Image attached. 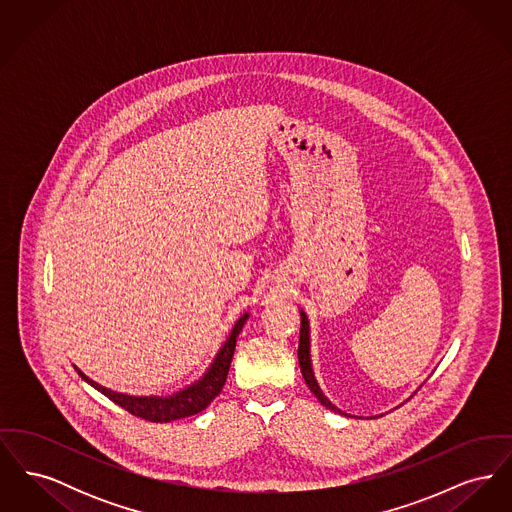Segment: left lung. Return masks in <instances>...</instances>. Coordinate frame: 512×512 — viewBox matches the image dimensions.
I'll use <instances>...</instances> for the list:
<instances>
[{
	"label": "left lung",
	"mask_w": 512,
	"mask_h": 512,
	"mask_svg": "<svg viewBox=\"0 0 512 512\" xmlns=\"http://www.w3.org/2000/svg\"><path fill=\"white\" fill-rule=\"evenodd\" d=\"M297 357H299L301 374H303V378H305L309 390L315 393V397H317L318 401H320L326 409H330V411H334V413L345 414L341 413L340 409H338L334 403H330V399L322 393L320 386H318L315 372H313V365H311V334H309V318L305 315V311H301V334H299Z\"/></svg>",
	"instance_id": "8db88e82"
}]
</instances>
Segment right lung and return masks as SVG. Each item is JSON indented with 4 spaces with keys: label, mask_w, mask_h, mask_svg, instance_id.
<instances>
[{
    "label": "right lung",
    "mask_w": 512,
    "mask_h": 512,
    "mask_svg": "<svg viewBox=\"0 0 512 512\" xmlns=\"http://www.w3.org/2000/svg\"><path fill=\"white\" fill-rule=\"evenodd\" d=\"M247 318H249V313H245L236 320L230 336L220 347L219 353L215 355L213 363L205 370V374L199 380H195L194 384H190L188 388L176 391L169 397H159V395L138 397V395H126V393H119V391L107 390L98 382L90 380L76 366L74 368H76V372L80 374L82 380H86L90 386H94L105 397H109L113 403H117L119 407L126 409L128 413L134 414V416H140V418L149 420V422H172V420H178V418H186V416L205 411L207 405L219 395L224 382H226L232 357H234L236 338L240 336Z\"/></svg>",
    "instance_id": "add662e5"
}]
</instances>
